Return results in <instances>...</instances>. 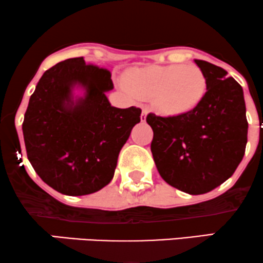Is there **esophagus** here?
Wrapping results in <instances>:
<instances>
[{"label": "esophagus", "mask_w": 263, "mask_h": 263, "mask_svg": "<svg viewBox=\"0 0 263 263\" xmlns=\"http://www.w3.org/2000/svg\"><path fill=\"white\" fill-rule=\"evenodd\" d=\"M146 114H147V109L146 108H143V111H141V116H140L141 122H145V120H146Z\"/></svg>", "instance_id": "esophagus-1"}]
</instances>
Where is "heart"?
Listing matches in <instances>:
<instances>
[{"mask_svg": "<svg viewBox=\"0 0 263 263\" xmlns=\"http://www.w3.org/2000/svg\"><path fill=\"white\" fill-rule=\"evenodd\" d=\"M124 85L139 98H154L167 116H181L201 103L208 89L203 72L195 64H152L132 68L123 77Z\"/></svg>", "mask_w": 263, "mask_h": 263, "instance_id": "obj_1", "label": "heart"}]
</instances>
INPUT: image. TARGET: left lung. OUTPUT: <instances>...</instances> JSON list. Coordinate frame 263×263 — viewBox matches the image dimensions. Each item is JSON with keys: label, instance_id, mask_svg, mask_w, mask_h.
<instances>
[{"label": "left lung", "instance_id": "8db88e82", "mask_svg": "<svg viewBox=\"0 0 263 263\" xmlns=\"http://www.w3.org/2000/svg\"><path fill=\"white\" fill-rule=\"evenodd\" d=\"M208 81L197 107L186 114L149 113L152 149L159 174L171 186L191 195L209 193L226 181L242 160L247 144L242 87L221 67L195 60Z\"/></svg>", "mask_w": 263, "mask_h": 263}]
</instances>
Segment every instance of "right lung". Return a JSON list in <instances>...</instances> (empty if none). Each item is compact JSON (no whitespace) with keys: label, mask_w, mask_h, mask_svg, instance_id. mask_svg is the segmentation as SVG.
Masks as SVG:
<instances>
[{"label":"right lung","mask_w":263,"mask_h":263,"mask_svg":"<svg viewBox=\"0 0 263 263\" xmlns=\"http://www.w3.org/2000/svg\"><path fill=\"white\" fill-rule=\"evenodd\" d=\"M77 84L86 97L74 105ZM113 88L110 72L83 57L60 62L37 83L22 124L26 152L38 176L58 193L88 195L113 179L120 149L141 114L137 107H111L105 92Z\"/></svg>","instance_id":"1"}]
</instances>
